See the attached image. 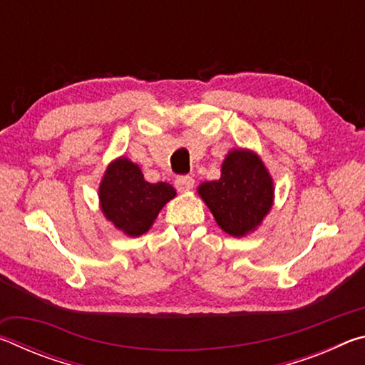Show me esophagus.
<instances>
[{"mask_svg":"<svg viewBox=\"0 0 365 365\" xmlns=\"http://www.w3.org/2000/svg\"><path fill=\"white\" fill-rule=\"evenodd\" d=\"M193 185H195V180L191 177H188V175L178 177L177 180H175V188L180 191V193H185V191H190L191 188H193Z\"/></svg>","mask_w":365,"mask_h":365,"instance_id":"1","label":"esophagus"}]
</instances>
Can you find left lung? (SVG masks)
Segmentation results:
<instances>
[{
  "label": "left lung",
  "instance_id": "1",
  "mask_svg": "<svg viewBox=\"0 0 365 365\" xmlns=\"http://www.w3.org/2000/svg\"><path fill=\"white\" fill-rule=\"evenodd\" d=\"M197 195L222 230L240 238L262 224L274 206L275 187L257 153L233 148L222 163L219 180L202 182Z\"/></svg>",
  "mask_w": 365,
  "mask_h": 365
}]
</instances>
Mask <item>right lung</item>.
Listing matches in <instances>:
<instances>
[{"mask_svg": "<svg viewBox=\"0 0 365 365\" xmlns=\"http://www.w3.org/2000/svg\"><path fill=\"white\" fill-rule=\"evenodd\" d=\"M175 195L169 183L146 182L140 165L125 156L108 165L98 188L104 217L127 237H140L150 230L160 209Z\"/></svg>", "mask_w": 365, "mask_h": 365, "instance_id": "obj_1", "label": "right lung"}]
</instances>
